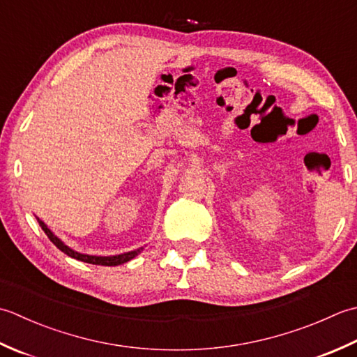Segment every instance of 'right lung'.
<instances>
[{"instance_id":"add662e5","label":"right lung","mask_w":357,"mask_h":357,"mask_svg":"<svg viewBox=\"0 0 357 357\" xmlns=\"http://www.w3.org/2000/svg\"><path fill=\"white\" fill-rule=\"evenodd\" d=\"M36 220H38L41 229L46 232V236L49 237L50 242H52L58 250L63 251L64 254H68L69 257L72 259H77V260H82L86 261V264H92V265H103V266H117L121 264H126V261L132 260L137 254H140L143 251V248H138L134 251H129V252H123V254H117V256H89V254H82V252H77L72 248H69L68 245H64L60 238H58L52 231L47 228V225L40 220L38 217H36Z\"/></svg>"}]
</instances>
